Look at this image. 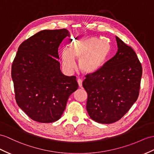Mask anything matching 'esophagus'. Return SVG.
I'll return each instance as SVG.
<instances>
[{
	"label": "esophagus",
	"instance_id": "34e87169",
	"mask_svg": "<svg viewBox=\"0 0 154 154\" xmlns=\"http://www.w3.org/2000/svg\"><path fill=\"white\" fill-rule=\"evenodd\" d=\"M77 82H78V85H79V87L82 88V80L81 79H80V78H78Z\"/></svg>",
	"mask_w": 154,
	"mask_h": 154
}]
</instances>
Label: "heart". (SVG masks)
Segmentation results:
<instances>
[{
  "label": "heart",
  "mask_w": 154,
  "mask_h": 154,
  "mask_svg": "<svg viewBox=\"0 0 154 154\" xmlns=\"http://www.w3.org/2000/svg\"><path fill=\"white\" fill-rule=\"evenodd\" d=\"M109 45L95 36L82 38L70 44L69 51H63V66L66 71L76 67L74 59L79 61V68L85 74H93L105 63L109 53Z\"/></svg>",
  "instance_id": "1"
}]
</instances>
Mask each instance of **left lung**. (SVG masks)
<instances>
[{"instance_id": "left-lung-1", "label": "left lung", "mask_w": 154, "mask_h": 154, "mask_svg": "<svg viewBox=\"0 0 154 154\" xmlns=\"http://www.w3.org/2000/svg\"><path fill=\"white\" fill-rule=\"evenodd\" d=\"M118 51L83 82L88 93L86 109L93 120L108 124L119 120L139 95L141 63L133 48L116 36Z\"/></svg>"}]
</instances>
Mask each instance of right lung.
<instances>
[{"instance_id":"add662e5","label":"right lung","mask_w":154,"mask_h":154,"mask_svg":"<svg viewBox=\"0 0 154 154\" xmlns=\"http://www.w3.org/2000/svg\"><path fill=\"white\" fill-rule=\"evenodd\" d=\"M70 37L66 29L43 30L22 42L12 65L15 98L32 120L57 121L69 96L78 88L76 78L60 69L58 48Z\"/></svg>"}]
</instances>
